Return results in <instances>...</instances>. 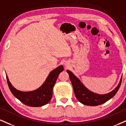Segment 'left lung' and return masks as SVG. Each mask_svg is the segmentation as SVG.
<instances>
[{
	"label": "left lung",
	"mask_w": 126,
	"mask_h": 126,
	"mask_svg": "<svg viewBox=\"0 0 126 126\" xmlns=\"http://www.w3.org/2000/svg\"><path fill=\"white\" fill-rule=\"evenodd\" d=\"M67 72L69 74L70 79L73 87L76 97L81 103L90 106L100 105L109 100L116 94L122 83V77L118 86L112 92L105 94H99L93 93L87 89L72 72L67 70Z\"/></svg>",
	"instance_id": "obj_1"
}]
</instances>
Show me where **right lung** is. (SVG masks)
Here are the masks:
<instances>
[{"mask_svg": "<svg viewBox=\"0 0 126 126\" xmlns=\"http://www.w3.org/2000/svg\"><path fill=\"white\" fill-rule=\"evenodd\" d=\"M64 70L61 65L50 73L46 80L40 87L31 92H22L12 85L6 75V79L10 91L15 97L25 105L31 107H41L50 101L53 94V89L60 72Z\"/></svg>", "mask_w": 126, "mask_h": 126, "instance_id": "obj_1", "label": "right lung"}]
</instances>
